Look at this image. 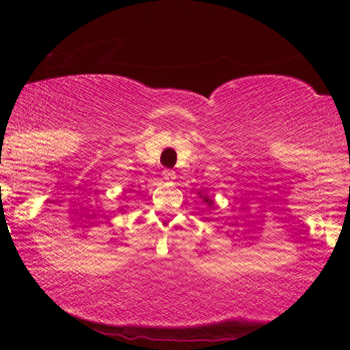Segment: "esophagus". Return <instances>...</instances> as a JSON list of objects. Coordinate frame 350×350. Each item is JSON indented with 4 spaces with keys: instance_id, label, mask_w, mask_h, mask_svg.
Listing matches in <instances>:
<instances>
[{
    "instance_id": "34e87169",
    "label": "esophagus",
    "mask_w": 350,
    "mask_h": 350,
    "mask_svg": "<svg viewBox=\"0 0 350 350\" xmlns=\"http://www.w3.org/2000/svg\"><path fill=\"white\" fill-rule=\"evenodd\" d=\"M163 178L166 180H174L176 179V172L172 170H164L163 171Z\"/></svg>"
}]
</instances>
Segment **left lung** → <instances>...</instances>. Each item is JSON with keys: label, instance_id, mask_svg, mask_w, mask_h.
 Segmentation results:
<instances>
[{"label": "left lung", "instance_id": "left-lung-1", "mask_svg": "<svg viewBox=\"0 0 350 350\" xmlns=\"http://www.w3.org/2000/svg\"><path fill=\"white\" fill-rule=\"evenodd\" d=\"M206 202H208V204H212V202H211V200H208V199H207V200H206Z\"/></svg>", "mask_w": 350, "mask_h": 350}]
</instances>
